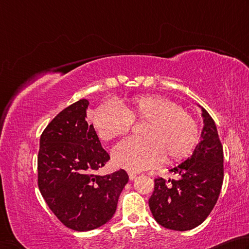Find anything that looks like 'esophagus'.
<instances>
[{
  "instance_id": "1",
  "label": "esophagus",
  "mask_w": 249,
  "mask_h": 249,
  "mask_svg": "<svg viewBox=\"0 0 249 249\" xmlns=\"http://www.w3.org/2000/svg\"><path fill=\"white\" fill-rule=\"evenodd\" d=\"M128 174H129V178H130V180H133L134 178H136V177L138 176V174H137V173H134V172H129Z\"/></svg>"
}]
</instances>
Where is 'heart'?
<instances>
[{"label": "heart", "instance_id": "obj_1", "mask_svg": "<svg viewBox=\"0 0 249 249\" xmlns=\"http://www.w3.org/2000/svg\"><path fill=\"white\" fill-rule=\"evenodd\" d=\"M133 122H145L141 129L143 139H127L112 151L113 162L128 171L149 168L163 158L166 162L184 159L198 139L195 118L160 95L137 96L120 106L105 103L93 116L96 132L104 141L127 134Z\"/></svg>", "mask_w": 249, "mask_h": 249}]
</instances>
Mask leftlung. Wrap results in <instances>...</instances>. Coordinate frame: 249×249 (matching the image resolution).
I'll return each instance as SVG.
<instances>
[{
    "label": "left lung",
    "instance_id": "obj_1",
    "mask_svg": "<svg viewBox=\"0 0 249 249\" xmlns=\"http://www.w3.org/2000/svg\"><path fill=\"white\" fill-rule=\"evenodd\" d=\"M201 141L194 154L169 172L177 179H154L149 206L155 221L174 231H188L202 223L210 214L223 184V146L215 124L201 107Z\"/></svg>",
    "mask_w": 249,
    "mask_h": 249
}]
</instances>
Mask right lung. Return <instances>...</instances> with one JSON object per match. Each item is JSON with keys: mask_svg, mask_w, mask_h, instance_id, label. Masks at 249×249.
I'll use <instances>...</instances> for the list:
<instances>
[{"mask_svg": "<svg viewBox=\"0 0 249 249\" xmlns=\"http://www.w3.org/2000/svg\"><path fill=\"white\" fill-rule=\"evenodd\" d=\"M89 104L80 99L59 112L43 130L38 152V187L43 199L61 223L78 232L111 219L129 180L124 169L96 174L110 156L93 124H87Z\"/></svg>", "mask_w": 249, "mask_h": 249, "instance_id": "add662e5", "label": "right lung"}]
</instances>
